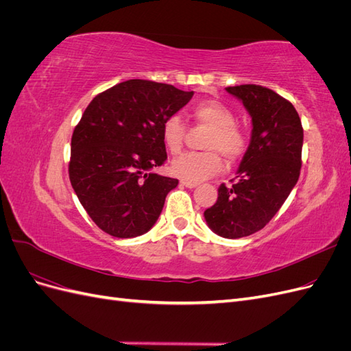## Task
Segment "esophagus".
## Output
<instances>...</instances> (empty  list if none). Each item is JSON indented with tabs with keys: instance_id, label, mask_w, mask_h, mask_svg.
Wrapping results in <instances>:
<instances>
[{
	"instance_id": "esophagus-1",
	"label": "esophagus",
	"mask_w": 351,
	"mask_h": 351,
	"mask_svg": "<svg viewBox=\"0 0 351 351\" xmlns=\"http://www.w3.org/2000/svg\"><path fill=\"white\" fill-rule=\"evenodd\" d=\"M182 183L183 186H186V187H189V189H193V187H196L199 183L197 182H193V180H182Z\"/></svg>"
}]
</instances>
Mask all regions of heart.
Listing matches in <instances>:
<instances>
[{
  "label": "heart",
  "instance_id": "1",
  "mask_svg": "<svg viewBox=\"0 0 351 351\" xmlns=\"http://www.w3.org/2000/svg\"><path fill=\"white\" fill-rule=\"evenodd\" d=\"M192 115L197 124L209 127L210 132L205 141V152H186L176 158L171 169L186 180H204L218 174L224 168L221 154L230 162H234L246 151V136L236 124V115L227 105L219 101H202L196 104ZM162 142L173 155L182 151L186 124L178 115H169L161 129Z\"/></svg>",
  "mask_w": 351,
  "mask_h": 351
}]
</instances>
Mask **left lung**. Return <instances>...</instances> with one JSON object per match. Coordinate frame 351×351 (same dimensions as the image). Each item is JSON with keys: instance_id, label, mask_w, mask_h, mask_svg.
I'll return each mask as SVG.
<instances>
[{"instance_id": "1", "label": "left lung", "mask_w": 351, "mask_h": 351, "mask_svg": "<svg viewBox=\"0 0 351 351\" xmlns=\"http://www.w3.org/2000/svg\"><path fill=\"white\" fill-rule=\"evenodd\" d=\"M252 117V139L236 183H222L218 199L205 210L209 228L226 239L262 230L291 193L302 168L303 127L290 101L259 84L228 86Z\"/></svg>"}]
</instances>
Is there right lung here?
<instances>
[{
    "instance_id": "add662e5",
    "label": "right lung",
    "mask_w": 351,
    "mask_h": 351,
    "mask_svg": "<svg viewBox=\"0 0 351 351\" xmlns=\"http://www.w3.org/2000/svg\"><path fill=\"white\" fill-rule=\"evenodd\" d=\"M173 84L132 79L101 92L71 136L69 176L82 206L119 239L145 234L178 180L154 169L167 159L162 123L192 99Z\"/></svg>"
}]
</instances>
